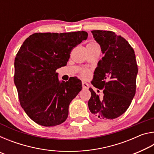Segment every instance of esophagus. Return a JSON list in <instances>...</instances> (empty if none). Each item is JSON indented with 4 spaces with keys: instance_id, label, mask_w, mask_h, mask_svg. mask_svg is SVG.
<instances>
[{
    "instance_id": "esophagus-1",
    "label": "esophagus",
    "mask_w": 154,
    "mask_h": 154,
    "mask_svg": "<svg viewBox=\"0 0 154 154\" xmlns=\"http://www.w3.org/2000/svg\"><path fill=\"white\" fill-rule=\"evenodd\" d=\"M82 86H83V89H85V90H87L89 88V85H88L87 83H85L84 82H82Z\"/></svg>"
}]
</instances>
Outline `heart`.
Segmentation results:
<instances>
[{
    "label": "heart",
    "mask_w": 154,
    "mask_h": 154,
    "mask_svg": "<svg viewBox=\"0 0 154 154\" xmlns=\"http://www.w3.org/2000/svg\"><path fill=\"white\" fill-rule=\"evenodd\" d=\"M94 44H96L93 42H90L88 44V45H94ZM90 75V71H88V69H83L82 71H81V75H82V77L83 78H86L88 76H89Z\"/></svg>",
    "instance_id": "heart-1"
}]
</instances>
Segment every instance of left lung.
Listing matches in <instances>:
<instances>
[{
	"label": "left lung",
	"mask_w": 154,
	"mask_h": 154,
	"mask_svg": "<svg viewBox=\"0 0 154 154\" xmlns=\"http://www.w3.org/2000/svg\"><path fill=\"white\" fill-rule=\"evenodd\" d=\"M105 54L98 63L92 83L103 90L100 97L89 88L88 107L100 119H113L124 113L136 93L138 66L133 48L120 35L107 30L91 31Z\"/></svg>",
	"instance_id": "left-lung-1"
}]
</instances>
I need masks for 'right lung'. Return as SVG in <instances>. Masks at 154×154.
I'll list each match as a JSON object with an SVG mask.
<instances>
[{
	"instance_id": "obj_1",
	"label": "right lung",
	"mask_w": 154,
	"mask_h": 154,
	"mask_svg": "<svg viewBox=\"0 0 154 154\" xmlns=\"http://www.w3.org/2000/svg\"><path fill=\"white\" fill-rule=\"evenodd\" d=\"M88 36L85 31L36 32L21 46L15 58L14 82L20 105L36 124L54 126L66 119L82 84L77 78L60 83L56 70L66 66L72 49Z\"/></svg>"
}]
</instances>
